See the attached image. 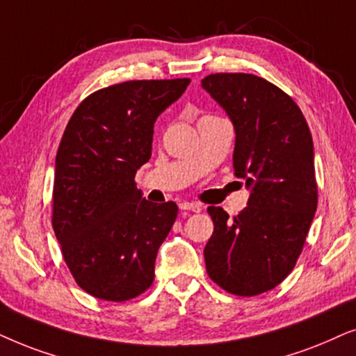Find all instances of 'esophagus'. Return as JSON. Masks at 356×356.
Masks as SVG:
<instances>
[{
	"instance_id": "34e87169",
	"label": "esophagus",
	"mask_w": 356,
	"mask_h": 356,
	"mask_svg": "<svg viewBox=\"0 0 356 356\" xmlns=\"http://www.w3.org/2000/svg\"><path fill=\"white\" fill-rule=\"evenodd\" d=\"M181 210H188L193 213H200L202 211V205L197 202H184L181 203Z\"/></svg>"
}]
</instances>
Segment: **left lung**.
Wrapping results in <instances>:
<instances>
[{
    "label": "left lung",
    "instance_id": "obj_1",
    "mask_svg": "<svg viewBox=\"0 0 356 356\" xmlns=\"http://www.w3.org/2000/svg\"><path fill=\"white\" fill-rule=\"evenodd\" d=\"M202 88L233 122L234 170L250 188L238 216L208 207L207 272L231 295L255 296L285 280L306 243L317 208L312 136L298 104L267 79L215 73Z\"/></svg>",
    "mask_w": 356,
    "mask_h": 356
}]
</instances>
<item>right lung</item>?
Segmentation results:
<instances>
[{"label":"right lung","instance_id":"obj_1","mask_svg":"<svg viewBox=\"0 0 356 356\" xmlns=\"http://www.w3.org/2000/svg\"><path fill=\"white\" fill-rule=\"evenodd\" d=\"M191 79H135L92 92L76 107L55 161L51 226L78 286L129 301L154 280L159 245L177 218L151 203L135 174L151 158L154 122Z\"/></svg>","mask_w":356,"mask_h":356}]
</instances>
